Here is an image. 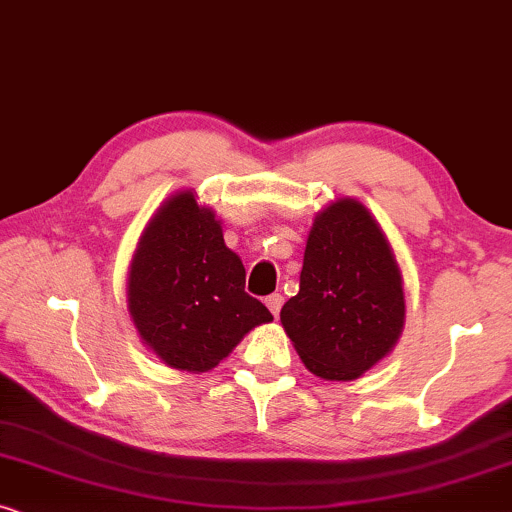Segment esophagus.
Wrapping results in <instances>:
<instances>
[{"label": "esophagus", "mask_w": 512, "mask_h": 512, "mask_svg": "<svg viewBox=\"0 0 512 512\" xmlns=\"http://www.w3.org/2000/svg\"><path fill=\"white\" fill-rule=\"evenodd\" d=\"M267 306L269 311L274 313V316H278L281 313V306H283V295H278V292H274V295L267 297Z\"/></svg>", "instance_id": "1"}]
</instances>
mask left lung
Here are the masks:
<instances>
[{
	"mask_svg": "<svg viewBox=\"0 0 512 512\" xmlns=\"http://www.w3.org/2000/svg\"><path fill=\"white\" fill-rule=\"evenodd\" d=\"M281 323L306 370L327 381L363 377L398 344L403 271L358 199L342 196L316 213L299 292L283 304Z\"/></svg>",
	"mask_w": 512,
	"mask_h": 512,
	"instance_id": "8db88e82",
	"label": "left lung"
}]
</instances>
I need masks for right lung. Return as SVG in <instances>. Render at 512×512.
<instances>
[{
    "instance_id": "right-lung-1",
    "label": "right lung",
    "mask_w": 512,
    "mask_h": 512,
    "mask_svg": "<svg viewBox=\"0 0 512 512\" xmlns=\"http://www.w3.org/2000/svg\"><path fill=\"white\" fill-rule=\"evenodd\" d=\"M241 257L227 248L215 210L180 189L149 217L128 267V313L142 344L180 372L213 370L267 306L243 290Z\"/></svg>"
}]
</instances>
